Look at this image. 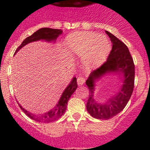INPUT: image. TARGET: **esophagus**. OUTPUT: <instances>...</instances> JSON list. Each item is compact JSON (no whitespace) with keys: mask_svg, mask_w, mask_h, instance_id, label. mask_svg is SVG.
<instances>
[{"mask_svg":"<svg viewBox=\"0 0 150 150\" xmlns=\"http://www.w3.org/2000/svg\"><path fill=\"white\" fill-rule=\"evenodd\" d=\"M85 82H86V79H85L84 77H83V76H79V77L77 78V83L79 86L83 85L85 83Z\"/></svg>","mask_w":150,"mask_h":150,"instance_id":"1","label":"esophagus"}]
</instances>
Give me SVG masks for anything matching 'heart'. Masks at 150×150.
I'll return each mask as SVG.
<instances>
[{"label":"heart","instance_id":"b5f03b06","mask_svg":"<svg viewBox=\"0 0 150 150\" xmlns=\"http://www.w3.org/2000/svg\"><path fill=\"white\" fill-rule=\"evenodd\" d=\"M67 46L73 54L83 57V63L89 67L103 63L110 50L109 42L104 37L88 31L70 34Z\"/></svg>","mask_w":150,"mask_h":150}]
</instances>
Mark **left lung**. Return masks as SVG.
<instances>
[{"instance_id":"obj_1","label":"left lung","mask_w":150,"mask_h":150,"mask_svg":"<svg viewBox=\"0 0 150 150\" xmlns=\"http://www.w3.org/2000/svg\"><path fill=\"white\" fill-rule=\"evenodd\" d=\"M112 43V50L107 61L93 71L86 82L89 90L86 104L88 112L98 120H109L120 113L128 104L134 86V64L127 46L116 36L106 30ZM107 72L123 74V84L120 91L111 97L105 104L97 103L93 100L94 82Z\"/></svg>"}]
</instances>
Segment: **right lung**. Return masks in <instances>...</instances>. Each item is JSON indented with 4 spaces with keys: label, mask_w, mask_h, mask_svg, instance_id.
I'll use <instances>...</instances> for the list:
<instances>
[{
    "label": "right lung",
    "mask_w": 150,
    "mask_h": 150,
    "mask_svg": "<svg viewBox=\"0 0 150 150\" xmlns=\"http://www.w3.org/2000/svg\"><path fill=\"white\" fill-rule=\"evenodd\" d=\"M62 34V30L61 29H52L49 28H43L39 29L37 31H35L32 35L29 36V37H28L27 38L24 40L22 44L16 49L14 55L16 53L18 50H21V48H22L24 46H25L28 43L34 42V41L40 40H45L46 41H55L56 40V38ZM76 88H77L76 78L74 77L73 78L71 83L68 85V86L64 89V91L62 93V97H61L60 100H59V103L57 104V105L54 107L53 109L50 110L49 112H46L44 114H33L31 112L26 110L25 109H24L20 104H19V107L22 109V110L29 118L32 119L33 120H35V121L39 122L45 123L54 122L58 120V119H59L64 113V112L66 111V109H67V101H68L69 98L72 95V94L76 89Z\"/></svg>",
    "instance_id": "1"
}]
</instances>
